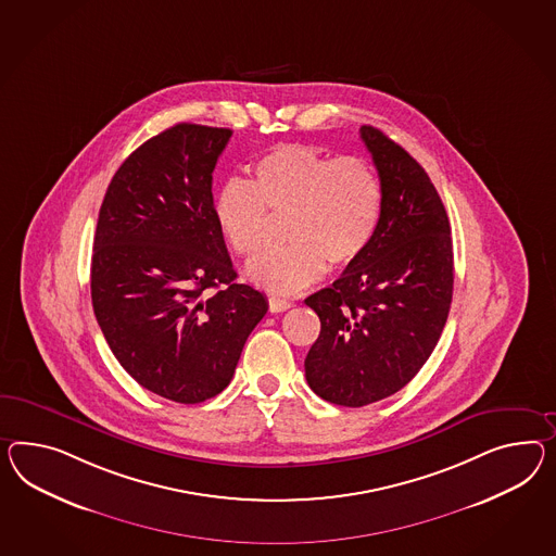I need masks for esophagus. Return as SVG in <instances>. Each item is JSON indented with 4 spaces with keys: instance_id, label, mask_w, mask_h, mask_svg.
<instances>
[{
    "instance_id": "1",
    "label": "esophagus",
    "mask_w": 556,
    "mask_h": 556,
    "mask_svg": "<svg viewBox=\"0 0 556 556\" xmlns=\"http://www.w3.org/2000/svg\"><path fill=\"white\" fill-rule=\"evenodd\" d=\"M268 306H270V313H285L288 308H292V302L282 299H274V296H271V299L268 300Z\"/></svg>"
}]
</instances>
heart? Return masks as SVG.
Segmentation results:
<instances>
[{"instance_id": "heart-1", "label": "heart", "mask_w": 556, "mask_h": 556, "mask_svg": "<svg viewBox=\"0 0 556 556\" xmlns=\"http://www.w3.org/2000/svg\"><path fill=\"white\" fill-rule=\"evenodd\" d=\"M286 215V242L248 266L252 282L292 296L330 266H346L369 248L383 212V186L367 159L328 157L311 144L285 143L257 157L250 186L228 181L214 201L215 224L240 256L266 243L268 214Z\"/></svg>"}]
</instances>
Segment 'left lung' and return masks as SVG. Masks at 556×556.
Wrapping results in <instances>:
<instances>
[{"mask_svg": "<svg viewBox=\"0 0 556 556\" xmlns=\"http://www.w3.org/2000/svg\"><path fill=\"white\" fill-rule=\"evenodd\" d=\"M383 186L363 256L304 300L320 334L304 369L318 397L363 407L403 389L442 337L454 292L452 229L426 169L379 128L361 127Z\"/></svg>", "mask_w": 556, "mask_h": 556, "instance_id": "8db88e82", "label": "left lung"}]
</instances>
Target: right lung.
<instances>
[{
	"label": "right lung",
	"instance_id": "add662e5",
	"mask_svg": "<svg viewBox=\"0 0 556 556\" xmlns=\"http://www.w3.org/2000/svg\"><path fill=\"white\" fill-rule=\"evenodd\" d=\"M229 128L179 123L132 151L100 205L90 294L123 369L177 403L228 387L268 300L240 285L212 173Z\"/></svg>",
	"mask_w": 556,
	"mask_h": 556
}]
</instances>
